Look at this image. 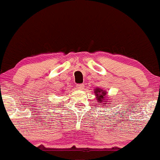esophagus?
<instances>
[{
    "mask_svg": "<svg viewBox=\"0 0 160 160\" xmlns=\"http://www.w3.org/2000/svg\"><path fill=\"white\" fill-rule=\"evenodd\" d=\"M84 84H78L77 85V89H79V90H82L84 89Z\"/></svg>",
    "mask_w": 160,
    "mask_h": 160,
    "instance_id": "obj_1",
    "label": "esophagus"
}]
</instances>
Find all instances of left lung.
I'll use <instances>...</instances> for the list:
<instances>
[{
    "instance_id": "8db88e82",
    "label": "left lung",
    "mask_w": 160,
    "mask_h": 160,
    "mask_svg": "<svg viewBox=\"0 0 160 160\" xmlns=\"http://www.w3.org/2000/svg\"><path fill=\"white\" fill-rule=\"evenodd\" d=\"M94 93L97 96V100H98L99 104H101L102 102H104V100H106V93L105 92L103 89H100V88H97V89H94Z\"/></svg>"
}]
</instances>
